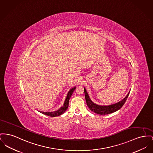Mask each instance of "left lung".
Returning a JSON list of instances; mask_svg holds the SVG:
<instances>
[{
  "label": "left lung",
  "instance_id": "1",
  "mask_svg": "<svg viewBox=\"0 0 153 153\" xmlns=\"http://www.w3.org/2000/svg\"><path fill=\"white\" fill-rule=\"evenodd\" d=\"M84 88L85 98L86 100V102H87V105L88 107L90 108V109L91 111H94V113H95L97 114H100V115L108 114L112 113L113 112H115L117 110H118L119 109H120L124 105L126 99L129 96V93L127 94V95L124 99H123L121 101H120L119 102L116 103L115 104L108 105V106H101V105H98L94 103L90 99L89 95H88L87 91L85 90V88Z\"/></svg>",
  "mask_w": 153,
  "mask_h": 153
}]
</instances>
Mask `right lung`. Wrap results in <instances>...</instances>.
<instances>
[{
    "label": "right lung",
    "mask_w": 153,
    "mask_h": 153,
    "mask_svg": "<svg viewBox=\"0 0 153 153\" xmlns=\"http://www.w3.org/2000/svg\"><path fill=\"white\" fill-rule=\"evenodd\" d=\"M76 87H74L72 88V89L69 90V91L68 92V93L67 94L66 98V99L65 100V102L63 103V106L59 108L58 110H57L56 111H51V112H50V111L49 112L40 111V112L41 113L43 114H45L46 116H50V117H56V116H59L62 114L63 113L65 112V111L67 110V108H68L69 99H70V98L72 96L73 91L76 89Z\"/></svg>",
    "instance_id": "add662e5"
}]
</instances>
